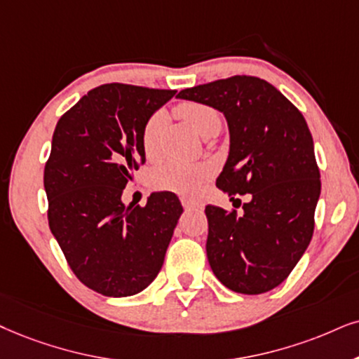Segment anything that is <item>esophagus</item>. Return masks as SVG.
Returning a JSON list of instances; mask_svg holds the SVG:
<instances>
[{
    "label": "esophagus",
    "instance_id": "34e87169",
    "mask_svg": "<svg viewBox=\"0 0 359 359\" xmlns=\"http://www.w3.org/2000/svg\"><path fill=\"white\" fill-rule=\"evenodd\" d=\"M182 205H184V208L185 210H197V208H202V203H198V202H192V201H182Z\"/></svg>",
    "mask_w": 359,
    "mask_h": 359
}]
</instances>
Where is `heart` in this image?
Masks as SVG:
<instances>
[{"label":"heart","instance_id":"obj_1","mask_svg":"<svg viewBox=\"0 0 359 359\" xmlns=\"http://www.w3.org/2000/svg\"><path fill=\"white\" fill-rule=\"evenodd\" d=\"M177 114L192 127L195 133L205 135L222 127V116L217 109L202 102H182L177 106ZM164 124V114L156 112L146 121L142 129V149L149 158L158 152V133ZM212 167L195 162L172 161L152 172L151 182L158 190H167L185 198H197L203 184L210 179Z\"/></svg>","mask_w":359,"mask_h":359}]
</instances>
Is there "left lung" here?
Returning <instances> with one entry per match:
<instances>
[{
	"label": "left lung",
	"mask_w": 359,
	"mask_h": 359,
	"mask_svg": "<svg viewBox=\"0 0 359 359\" xmlns=\"http://www.w3.org/2000/svg\"><path fill=\"white\" fill-rule=\"evenodd\" d=\"M177 97L225 116L230 151L217 187L233 203L250 195L240 217L205 207L210 269L232 292H270L292 273L315 229L321 182L305 117L275 86L253 76L195 86Z\"/></svg>",
	"instance_id": "left-lung-1"
}]
</instances>
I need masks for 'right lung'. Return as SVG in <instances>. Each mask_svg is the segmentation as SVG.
<instances>
[{
  "label": "right lung",
  "mask_w": 359,
  "mask_h": 359,
  "mask_svg": "<svg viewBox=\"0 0 359 359\" xmlns=\"http://www.w3.org/2000/svg\"><path fill=\"white\" fill-rule=\"evenodd\" d=\"M177 90L102 84L57 121L44 167L49 229L81 283L130 297L156 278L184 208L172 192L124 205L133 170L146 162L142 129Z\"/></svg>",
  "instance_id": "right-lung-1"
}]
</instances>
